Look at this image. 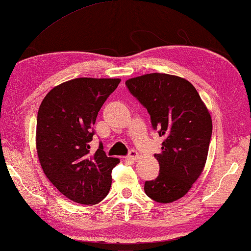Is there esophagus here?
Wrapping results in <instances>:
<instances>
[{
	"mask_svg": "<svg viewBox=\"0 0 251 251\" xmlns=\"http://www.w3.org/2000/svg\"><path fill=\"white\" fill-rule=\"evenodd\" d=\"M127 157H128L130 160H137V159L139 158V153L136 151L135 149H130L128 156H127Z\"/></svg>",
	"mask_w": 251,
	"mask_h": 251,
	"instance_id": "1",
	"label": "esophagus"
}]
</instances>
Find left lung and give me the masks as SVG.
<instances>
[{"instance_id":"8db88e82","label":"left lung","mask_w":251,"mask_h":251,"mask_svg":"<svg viewBox=\"0 0 251 251\" xmlns=\"http://www.w3.org/2000/svg\"><path fill=\"white\" fill-rule=\"evenodd\" d=\"M147 108L162 141L159 176L145 182V192L158 203H171L189 192L201 176L212 137V118L197 89L188 80L148 74L125 82Z\"/></svg>"}]
</instances>
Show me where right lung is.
<instances>
[{"mask_svg": "<svg viewBox=\"0 0 251 251\" xmlns=\"http://www.w3.org/2000/svg\"><path fill=\"white\" fill-rule=\"evenodd\" d=\"M120 79L76 78L50 91L40 104L36 148L44 173L71 201L93 205L106 197L120 159L107 157L100 143L92 151L93 125Z\"/></svg>", "mask_w": 251, "mask_h": 251, "instance_id": "1", "label": "right lung"}]
</instances>
